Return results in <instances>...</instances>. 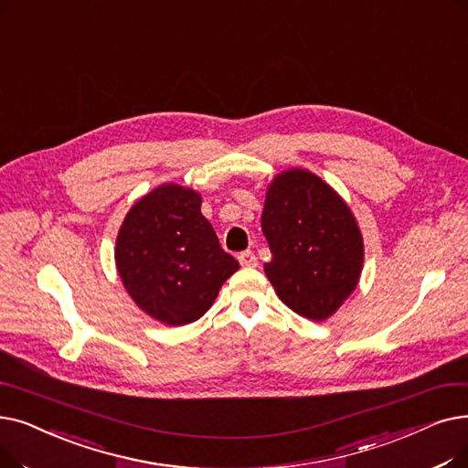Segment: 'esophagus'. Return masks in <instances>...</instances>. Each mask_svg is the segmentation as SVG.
I'll return each mask as SVG.
<instances>
[{
  "mask_svg": "<svg viewBox=\"0 0 468 468\" xmlns=\"http://www.w3.org/2000/svg\"><path fill=\"white\" fill-rule=\"evenodd\" d=\"M239 261H240L242 268H256L258 266V258L250 250L240 252L239 254Z\"/></svg>",
  "mask_w": 468,
  "mask_h": 468,
  "instance_id": "esophagus-1",
  "label": "esophagus"
}]
</instances>
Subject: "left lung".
Returning <instances> with one entry per match:
<instances>
[{"label":"left lung","mask_w":468,"mask_h":468,"mask_svg":"<svg viewBox=\"0 0 468 468\" xmlns=\"http://www.w3.org/2000/svg\"><path fill=\"white\" fill-rule=\"evenodd\" d=\"M261 231L273 254L263 271L284 306L312 321L335 315L356 291L365 256L348 202L314 172L284 170L268 186Z\"/></svg>","instance_id":"left-lung-1"}]
</instances>
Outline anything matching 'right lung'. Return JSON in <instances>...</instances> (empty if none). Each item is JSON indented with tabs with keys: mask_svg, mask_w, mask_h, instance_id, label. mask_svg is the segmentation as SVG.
<instances>
[{
	"mask_svg": "<svg viewBox=\"0 0 468 468\" xmlns=\"http://www.w3.org/2000/svg\"><path fill=\"white\" fill-rule=\"evenodd\" d=\"M200 205L191 187L158 186L135 202L118 229L114 261L122 284L141 312L168 327L205 315L239 270Z\"/></svg>",
	"mask_w": 468,
	"mask_h": 468,
	"instance_id": "right-lung-1",
	"label": "right lung"
}]
</instances>
